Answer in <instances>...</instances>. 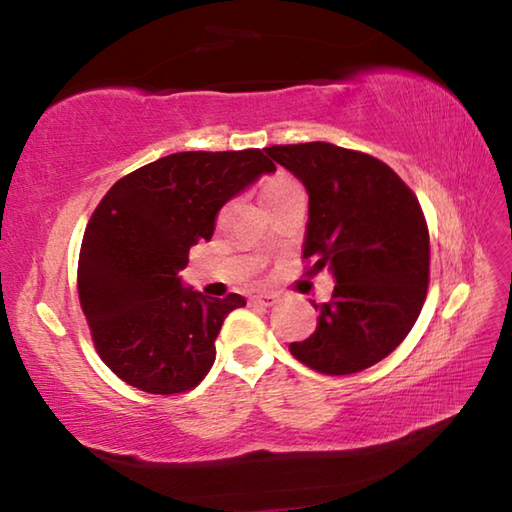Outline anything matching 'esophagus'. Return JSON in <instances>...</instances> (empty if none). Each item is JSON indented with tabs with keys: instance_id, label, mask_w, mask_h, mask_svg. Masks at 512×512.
I'll use <instances>...</instances> for the list:
<instances>
[{
	"instance_id": "34e87169",
	"label": "esophagus",
	"mask_w": 512,
	"mask_h": 512,
	"mask_svg": "<svg viewBox=\"0 0 512 512\" xmlns=\"http://www.w3.org/2000/svg\"><path fill=\"white\" fill-rule=\"evenodd\" d=\"M277 300H280L277 293H257V296H253V302H257V305H264V307H273Z\"/></svg>"
}]
</instances>
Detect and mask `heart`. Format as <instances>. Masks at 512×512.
<instances>
[{"mask_svg": "<svg viewBox=\"0 0 512 512\" xmlns=\"http://www.w3.org/2000/svg\"><path fill=\"white\" fill-rule=\"evenodd\" d=\"M289 187H293L291 180H287V178H277V180H273V183H268V185H266V189H264V198L280 194V192H284V189H289Z\"/></svg>", "mask_w": 512, "mask_h": 512, "instance_id": "obj_1", "label": "heart"}]
</instances>
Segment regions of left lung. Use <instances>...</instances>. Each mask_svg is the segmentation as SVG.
Masks as SVG:
<instances>
[{
  "instance_id": "obj_1",
  "label": "left lung",
  "mask_w": 512,
  "mask_h": 512,
  "mask_svg": "<svg viewBox=\"0 0 512 512\" xmlns=\"http://www.w3.org/2000/svg\"><path fill=\"white\" fill-rule=\"evenodd\" d=\"M309 194L302 257L336 287L316 332L293 357L325 375H352L386 359L411 332L429 287V230L420 203L372 155L327 142L266 149Z\"/></svg>"
}]
</instances>
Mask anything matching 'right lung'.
<instances>
[{
  "instance_id": "add662e5",
  "label": "right lung",
  "mask_w": 512,
  "mask_h": 512,
  "mask_svg": "<svg viewBox=\"0 0 512 512\" xmlns=\"http://www.w3.org/2000/svg\"><path fill=\"white\" fill-rule=\"evenodd\" d=\"M275 164L259 149L171 153L108 189L85 228L79 298L103 363L144 393L173 395L210 372L239 293L207 298L178 271L210 241L216 212Z\"/></svg>"
}]
</instances>
